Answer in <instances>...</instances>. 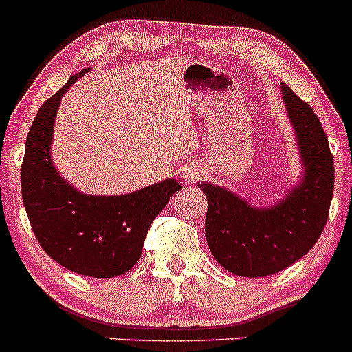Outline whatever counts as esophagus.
<instances>
[{
    "instance_id": "34e87169",
    "label": "esophagus",
    "mask_w": 352,
    "mask_h": 352,
    "mask_svg": "<svg viewBox=\"0 0 352 352\" xmlns=\"http://www.w3.org/2000/svg\"><path fill=\"white\" fill-rule=\"evenodd\" d=\"M197 177H199V172H197V170H188V172H187V179L188 180H195Z\"/></svg>"
}]
</instances>
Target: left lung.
Wrapping results in <instances>:
<instances>
[{
    "instance_id": "8db88e82",
    "label": "left lung",
    "mask_w": 352,
    "mask_h": 352,
    "mask_svg": "<svg viewBox=\"0 0 352 352\" xmlns=\"http://www.w3.org/2000/svg\"><path fill=\"white\" fill-rule=\"evenodd\" d=\"M285 113L299 150L302 177L274 206L256 207L232 190L200 182L207 197L206 239L229 272L264 277L304 257L322 234L334 190V160L318 115L287 85Z\"/></svg>"
}]
</instances>
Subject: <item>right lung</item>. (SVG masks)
Returning <instances> with one entry per match:
<instances>
[{
	"mask_svg": "<svg viewBox=\"0 0 352 352\" xmlns=\"http://www.w3.org/2000/svg\"><path fill=\"white\" fill-rule=\"evenodd\" d=\"M87 72L69 76L38 110L26 137L21 195L33 232L53 261L82 276L108 279L137 264L150 223L182 185L167 179L132 194L90 195L60 175L52 160L56 111Z\"/></svg>",
	"mask_w": 352,
	"mask_h": 352,
	"instance_id": "obj_1",
	"label": "right lung"
}]
</instances>
